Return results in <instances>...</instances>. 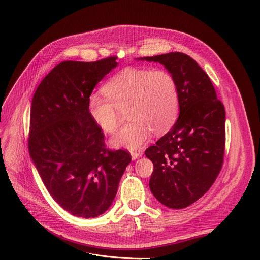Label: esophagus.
<instances>
[{"label":"esophagus","instance_id":"1","mask_svg":"<svg viewBox=\"0 0 260 260\" xmlns=\"http://www.w3.org/2000/svg\"><path fill=\"white\" fill-rule=\"evenodd\" d=\"M131 155H132V159L133 160H136V159H138L139 157H141V155H142V152H132L131 153Z\"/></svg>","mask_w":260,"mask_h":260}]
</instances>
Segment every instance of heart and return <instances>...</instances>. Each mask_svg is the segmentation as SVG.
Masks as SVG:
<instances>
[{
  "label": "heart",
  "mask_w": 260,
  "mask_h": 260,
  "mask_svg": "<svg viewBox=\"0 0 260 260\" xmlns=\"http://www.w3.org/2000/svg\"><path fill=\"white\" fill-rule=\"evenodd\" d=\"M105 98L91 94L87 100L92 122L105 134L120 125V112L131 122L112 140L117 147H141L154 132L171 129L179 113V91L174 76L166 70L127 67L109 79L102 88Z\"/></svg>",
  "instance_id": "obj_1"
}]
</instances>
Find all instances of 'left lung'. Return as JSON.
Listing matches in <instances>:
<instances>
[{
	"mask_svg": "<svg viewBox=\"0 0 260 260\" xmlns=\"http://www.w3.org/2000/svg\"><path fill=\"white\" fill-rule=\"evenodd\" d=\"M138 60L165 65L177 81L179 118L155 145L146 148L154 171L149 188L159 202L183 209L206 194L219 175L225 148V111L212 82L197 62L182 52Z\"/></svg>",
	"mask_w": 260,
	"mask_h": 260,
	"instance_id": "8db88e82",
	"label": "left lung"
}]
</instances>
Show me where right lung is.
I'll list each match as a JSON object with an SVG mask.
<instances>
[{
    "instance_id": "1",
    "label": "right lung",
    "mask_w": 260,
    "mask_h": 260,
    "mask_svg": "<svg viewBox=\"0 0 260 260\" xmlns=\"http://www.w3.org/2000/svg\"><path fill=\"white\" fill-rule=\"evenodd\" d=\"M116 60L63 61L42 80L31 102L30 157L51 197L77 217H97L111 207L132 160L127 151L106 148L87 108Z\"/></svg>"
}]
</instances>
